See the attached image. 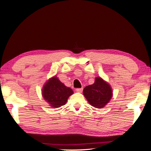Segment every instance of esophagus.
Masks as SVG:
<instances>
[{
    "label": "esophagus",
    "mask_w": 151,
    "mask_h": 151,
    "mask_svg": "<svg viewBox=\"0 0 151 151\" xmlns=\"http://www.w3.org/2000/svg\"><path fill=\"white\" fill-rule=\"evenodd\" d=\"M83 88H78V89H76V91L77 93H82L83 92Z\"/></svg>",
    "instance_id": "obj_1"
}]
</instances>
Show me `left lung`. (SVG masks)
Here are the masks:
<instances>
[{
  "instance_id": "obj_1",
  "label": "left lung",
  "mask_w": 151,
  "mask_h": 151,
  "mask_svg": "<svg viewBox=\"0 0 151 151\" xmlns=\"http://www.w3.org/2000/svg\"><path fill=\"white\" fill-rule=\"evenodd\" d=\"M83 94L91 106L101 109L110 101L113 96V90L106 81L101 77H96L93 84L84 88Z\"/></svg>"
}]
</instances>
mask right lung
<instances>
[{
	"label": "right lung",
	"instance_id": "add662e5",
	"mask_svg": "<svg viewBox=\"0 0 151 151\" xmlns=\"http://www.w3.org/2000/svg\"><path fill=\"white\" fill-rule=\"evenodd\" d=\"M74 91L63 84L57 76L50 78L42 88V96L52 108H57L65 104Z\"/></svg>",
	"mask_w": 151,
	"mask_h": 151
}]
</instances>
